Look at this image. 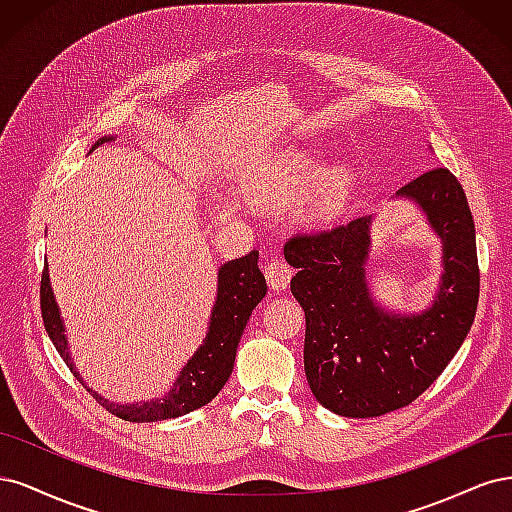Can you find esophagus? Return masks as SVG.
Returning <instances> with one entry per match:
<instances>
[{
	"mask_svg": "<svg viewBox=\"0 0 512 512\" xmlns=\"http://www.w3.org/2000/svg\"><path fill=\"white\" fill-rule=\"evenodd\" d=\"M291 276H293V270L289 268V263H285L283 259H272L266 266V280L274 291L287 289Z\"/></svg>",
	"mask_w": 512,
	"mask_h": 512,
	"instance_id": "1",
	"label": "esophagus"
}]
</instances>
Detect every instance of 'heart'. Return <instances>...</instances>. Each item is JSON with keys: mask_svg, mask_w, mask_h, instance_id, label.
I'll list each match as a JSON object with an SVG mask.
<instances>
[{"mask_svg": "<svg viewBox=\"0 0 512 512\" xmlns=\"http://www.w3.org/2000/svg\"><path fill=\"white\" fill-rule=\"evenodd\" d=\"M315 186L300 206V219L310 227L338 221L349 208L355 187L351 168L340 166L325 172L321 163L300 151H289L263 166L244 187L246 197L263 206H285Z\"/></svg>", "mask_w": 512, "mask_h": 512, "instance_id": "b5f03b06", "label": "heart"}]
</instances>
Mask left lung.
Masks as SVG:
<instances>
[{"mask_svg":"<svg viewBox=\"0 0 512 512\" xmlns=\"http://www.w3.org/2000/svg\"><path fill=\"white\" fill-rule=\"evenodd\" d=\"M395 197L415 204L442 242L440 283L421 312L376 302L368 280L372 217L285 244V259L298 268L291 293L306 315L308 385L340 417H381L417 400L449 366L476 315V234L459 180L434 168Z\"/></svg>","mask_w":512,"mask_h":512,"instance_id":"obj_1","label":"left lung"}]
</instances>
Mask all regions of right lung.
Wrapping results in <instances>:
<instances>
[{"label":"right lung","mask_w":512,"mask_h":512,"mask_svg":"<svg viewBox=\"0 0 512 512\" xmlns=\"http://www.w3.org/2000/svg\"><path fill=\"white\" fill-rule=\"evenodd\" d=\"M114 140V136H104L97 140L91 151L104 142ZM259 253L251 251L240 259L225 261L217 272V298H214V306L210 310L208 332L202 344L197 346V351L189 357L183 370L178 372L176 381L172 387L159 395L155 400L146 402H129L119 404L110 402L104 395L91 389L82 376L76 370V364L68 346V336H65V325L61 319V310L57 306L55 293L51 287V276H48V266L44 263L42 272V285H40V308L42 319L48 338L53 340L55 349L63 357L65 364L74 372V376L87 387V391L93 398L100 402L108 412L117 415L125 421L136 423H151V421H163L183 417L191 410H197L206 406L217 398L227 378L232 376L238 342L242 338V332L246 323L251 319V312L255 306L266 298V278H263L259 266H257Z\"/></svg>","instance_id":"right-lung-1"}]
</instances>
